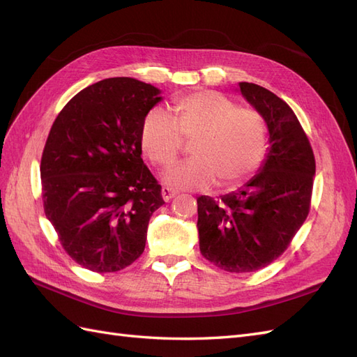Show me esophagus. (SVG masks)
<instances>
[{
    "instance_id": "esophagus-1",
    "label": "esophagus",
    "mask_w": 357,
    "mask_h": 357,
    "mask_svg": "<svg viewBox=\"0 0 357 357\" xmlns=\"http://www.w3.org/2000/svg\"><path fill=\"white\" fill-rule=\"evenodd\" d=\"M177 193H178L177 189H172V188H168V186L162 188V198H164V201H169L171 198H174Z\"/></svg>"
}]
</instances>
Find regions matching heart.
I'll return each mask as SVG.
<instances>
[{"label":"heart","instance_id":"1","mask_svg":"<svg viewBox=\"0 0 357 357\" xmlns=\"http://www.w3.org/2000/svg\"><path fill=\"white\" fill-rule=\"evenodd\" d=\"M189 142L192 155L167 171L172 186L202 189L215 181L234 188L261 167L268 149V129L262 116L240 107L226 96L201 91L171 104L168 117L150 113L142 128L139 143L150 164L167 168L174 164Z\"/></svg>","mask_w":357,"mask_h":357}]
</instances>
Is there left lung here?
Segmentation results:
<instances>
[{
	"instance_id": "left-lung-1",
	"label": "left lung",
	"mask_w": 357,
	"mask_h": 357,
	"mask_svg": "<svg viewBox=\"0 0 357 357\" xmlns=\"http://www.w3.org/2000/svg\"><path fill=\"white\" fill-rule=\"evenodd\" d=\"M241 93L265 119L269 152L240 190L220 199L199 197V250L228 273H252L284 253L311 207L316 159L294 110L275 93L240 83Z\"/></svg>"
}]
</instances>
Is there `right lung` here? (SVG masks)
Listing matches in <instances>:
<instances>
[{
	"mask_svg": "<svg viewBox=\"0 0 357 357\" xmlns=\"http://www.w3.org/2000/svg\"><path fill=\"white\" fill-rule=\"evenodd\" d=\"M159 93L135 79H105L73 96L50 128L40 165L43 207L63 250L93 273L132 265L150 218L165 204L139 143Z\"/></svg>",
	"mask_w": 357,
	"mask_h": 357,
	"instance_id": "add662e5",
	"label": "right lung"
}]
</instances>
